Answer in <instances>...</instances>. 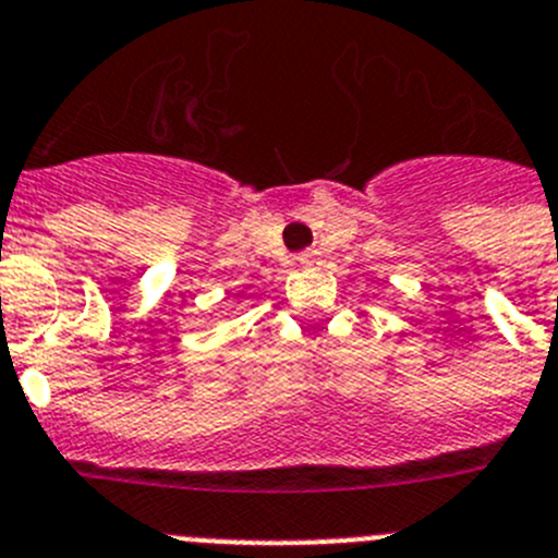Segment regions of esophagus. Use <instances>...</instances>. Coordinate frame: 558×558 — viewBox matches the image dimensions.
Returning a JSON list of instances; mask_svg holds the SVG:
<instances>
[{
    "mask_svg": "<svg viewBox=\"0 0 558 558\" xmlns=\"http://www.w3.org/2000/svg\"><path fill=\"white\" fill-rule=\"evenodd\" d=\"M298 260L303 267H314L316 260H319V253H316V250H303V253L298 255Z\"/></svg>",
    "mask_w": 558,
    "mask_h": 558,
    "instance_id": "1",
    "label": "esophagus"
}]
</instances>
